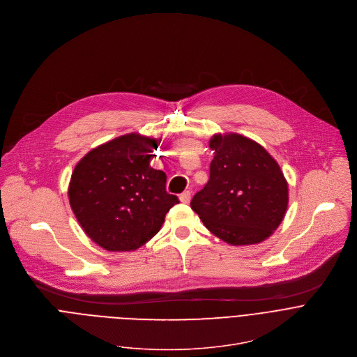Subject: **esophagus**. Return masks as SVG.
Here are the masks:
<instances>
[{
	"instance_id": "esophagus-1",
	"label": "esophagus",
	"mask_w": 357,
	"mask_h": 357,
	"mask_svg": "<svg viewBox=\"0 0 357 357\" xmlns=\"http://www.w3.org/2000/svg\"><path fill=\"white\" fill-rule=\"evenodd\" d=\"M179 200L183 203V204H188L190 202V192H183L181 196H179Z\"/></svg>"
}]
</instances>
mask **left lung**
I'll return each mask as SVG.
<instances>
[{
	"label": "left lung",
	"mask_w": 357,
	"mask_h": 357,
	"mask_svg": "<svg viewBox=\"0 0 357 357\" xmlns=\"http://www.w3.org/2000/svg\"><path fill=\"white\" fill-rule=\"evenodd\" d=\"M207 185L195 195L192 210L204 227L232 246L257 245L282 222L289 203L288 181L275 158L239 133H214Z\"/></svg>",
	"instance_id": "1"
}]
</instances>
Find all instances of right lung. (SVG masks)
<instances>
[{
  "instance_id": "right-lung-1",
  "label": "right lung",
  "mask_w": 357,
  "mask_h": 357,
  "mask_svg": "<svg viewBox=\"0 0 357 357\" xmlns=\"http://www.w3.org/2000/svg\"><path fill=\"white\" fill-rule=\"evenodd\" d=\"M158 140L126 133L91 149L75 165L68 186L70 208L83 232L108 252H133L158 234L169 208L167 176L150 160Z\"/></svg>"
}]
</instances>
